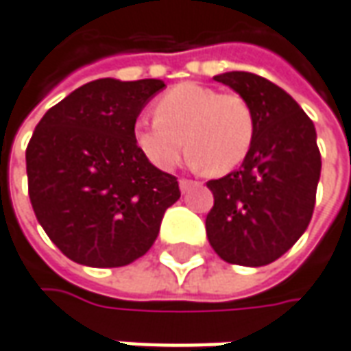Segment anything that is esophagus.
I'll list each match as a JSON object with an SVG mask.
<instances>
[{
    "label": "esophagus",
    "mask_w": 351,
    "mask_h": 351,
    "mask_svg": "<svg viewBox=\"0 0 351 351\" xmlns=\"http://www.w3.org/2000/svg\"><path fill=\"white\" fill-rule=\"evenodd\" d=\"M196 184H198V182L192 180V178H180V180H178V186H180L182 192H186V190H190L192 186H196Z\"/></svg>",
    "instance_id": "esophagus-1"
}]
</instances>
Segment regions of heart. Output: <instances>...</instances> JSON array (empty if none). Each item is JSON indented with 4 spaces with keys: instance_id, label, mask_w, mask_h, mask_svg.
Listing matches in <instances>:
<instances>
[{
    "instance_id": "heart-1",
    "label": "heart",
    "mask_w": 351,
    "mask_h": 351,
    "mask_svg": "<svg viewBox=\"0 0 351 351\" xmlns=\"http://www.w3.org/2000/svg\"><path fill=\"white\" fill-rule=\"evenodd\" d=\"M153 112L155 118L136 124L134 138L139 152L163 171L180 161L186 145L194 167L225 175L247 159L254 141V112L237 93L180 83L157 99Z\"/></svg>"
}]
</instances>
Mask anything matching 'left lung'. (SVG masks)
Masks as SVG:
<instances>
[{"mask_svg":"<svg viewBox=\"0 0 351 351\" xmlns=\"http://www.w3.org/2000/svg\"><path fill=\"white\" fill-rule=\"evenodd\" d=\"M245 97L256 132L241 169L208 180L206 233L229 264L266 266L285 254L313 217L320 152L313 120L272 81L248 71L215 75Z\"/></svg>","mask_w":351,"mask_h":351,"instance_id":"obj_1","label":"left lung"}]
</instances>
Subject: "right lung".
Listing matches in <instances>:
<instances>
[{
  "label": "right lung",
  "mask_w": 351,
  "mask_h": 351,
  "mask_svg": "<svg viewBox=\"0 0 351 351\" xmlns=\"http://www.w3.org/2000/svg\"><path fill=\"white\" fill-rule=\"evenodd\" d=\"M161 79H97L54 104L27 145L32 210L67 258L118 268L143 256L167 208L180 198L176 176L139 152L134 128Z\"/></svg>",
  "instance_id": "1"
}]
</instances>
